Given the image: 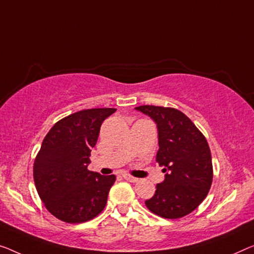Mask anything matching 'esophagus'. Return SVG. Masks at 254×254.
<instances>
[{
  "label": "esophagus",
  "mask_w": 254,
  "mask_h": 254,
  "mask_svg": "<svg viewBox=\"0 0 254 254\" xmlns=\"http://www.w3.org/2000/svg\"><path fill=\"white\" fill-rule=\"evenodd\" d=\"M123 178H124V179H126L127 181H130V183H137V181L139 180L138 178H134V177L128 176V175H124Z\"/></svg>",
  "instance_id": "34e87169"
}]
</instances>
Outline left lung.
Here are the masks:
<instances>
[{"label":"left lung","instance_id":"8db88e82","mask_svg":"<svg viewBox=\"0 0 254 254\" xmlns=\"http://www.w3.org/2000/svg\"><path fill=\"white\" fill-rule=\"evenodd\" d=\"M135 111L156 124V162L164 166L165 172L153 197L145 202L146 206L165 219L185 217L203 202L212 184L213 170L206 139L178 109L146 105Z\"/></svg>","mask_w":254,"mask_h":254}]
</instances>
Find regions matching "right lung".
Masks as SVG:
<instances>
[{
    "mask_svg": "<svg viewBox=\"0 0 254 254\" xmlns=\"http://www.w3.org/2000/svg\"><path fill=\"white\" fill-rule=\"evenodd\" d=\"M115 108L74 113L57 122L34 162V183L51 214L69 224H81L105 209L116 177L89 171V156L100 127Z\"/></svg>",
    "mask_w": 254,
    "mask_h": 254,
    "instance_id": "obj_1",
    "label": "right lung"
}]
</instances>
